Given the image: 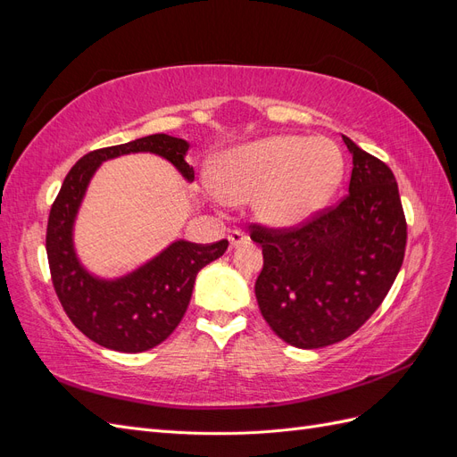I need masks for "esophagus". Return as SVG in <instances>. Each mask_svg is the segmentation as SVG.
<instances>
[{
	"label": "esophagus",
	"instance_id": "34e87169",
	"mask_svg": "<svg viewBox=\"0 0 457 457\" xmlns=\"http://www.w3.org/2000/svg\"><path fill=\"white\" fill-rule=\"evenodd\" d=\"M247 240H250V238H247L242 230H232L228 234V242H230L232 247H238L242 244H247Z\"/></svg>",
	"mask_w": 457,
	"mask_h": 457
}]
</instances>
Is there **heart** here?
<instances>
[{
    "label": "heart",
    "mask_w": 457,
    "mask_h": 457,
    "mask_svg": "<svg viewBox=\"0 0 457 457\" xmlns=\"http://www.w3.org/2000/svg\"><path fill=\"white\" fill-rule=\"evenodd\" d=\"M345 160L329 139L274 135L228 150L217 163L213 196L230 204L255 200L270 228H295L322 212L343 183Z\"/></svg>",
    "instance_id": "b5f03b06"
}]
</instances>
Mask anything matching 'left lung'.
I'll list each match as a JSON object with an SVG mask.
<instances>
[{"instance_id":"8db88e82","label":"left lung","mask_w":457,"mask_h":457,"mask_svg":"<svg viewBox=\"0 0 457 457\" xmlns=\"http://www.w3.org/2000/svg\"><path fill=\"white\" fill-rule=\"evenodd\" d=\"M349 195L295 228L252 225L262 247L255 282L272 331L299 349H320L353 336L378 311L403 267L406 217L389 165L349 137Z\"/></svg>"}]
</instances>
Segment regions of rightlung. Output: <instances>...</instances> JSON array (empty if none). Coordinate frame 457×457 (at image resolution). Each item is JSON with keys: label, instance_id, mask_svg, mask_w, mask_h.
<instances>
[{"label": "right lung", "instance_id": "add662e5", "mask_svg": "<svg viewBox=\"0 0 457 457\" xmlns=\"http://www.w3.org/2000/svg\"><path fill=\"white\" fill-rule=\"evenodd\" d=\"M187 150V141L165 133L93 150L68 171L51 205L46 250L53 287L72 324L101 347L143 353L168 339L187 312L196 274L227 252V240H177L143 267L116 280L96 278L76 255L74 220L91 177L103 162L152 152L171 162L187 181H195V170L185 162Z\"/></svg>", "mask_w": 457, "mask_h": 457}]
</instances>
